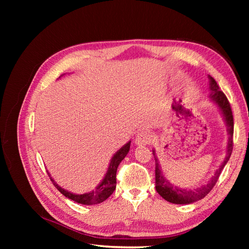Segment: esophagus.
<instances>
[{
  "instance_id": "esophagus-1",
  "label": "esophagus",
  "mask_w": 249,
  "mask_h": 249,
  "mask_svg": "<svg viewBox=\"0 0 249 249\" xmlns=\"http://www.w3.org/2000/svg\"><path fill=\"white\" fill-rule=\"evenodd\" d=\"M152 141V135L149 130H142L140 133L136 136L135 138V144L136 145H145L149 144Z\"/></svg>"
}]
</instances>
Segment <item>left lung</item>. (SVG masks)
<instances>
[{"instance_id":"obj_1","label":"left lung","mask_w":249,"mask_h":249,"mask_svg":"<svg viewBox=\"0 0 249 249\" xmlns=\"http://www.w3.org/2000/svg\"><path fill=\"white\" fill-rule=\"evenodd\" d=\"M209 77L210 84V99L211 102L214 103L217 106L221 115H223V119L227 126V131H228V143H227L226 147V156L224 158L223 162L220 163V166L216 169L215 173L209 179V182L201 185L200 187L189 189V188H181L178 187L176 185L170 183L168 179L165 178L162 174L161 167L160 165V161H158V158L155 154V150H153V155L155 158V188L156 192L160 194L161 197L165 199L168 202H171L174 204H190L194 203L196 201L203 199L206 195H208L211 190L213 189L214 185L217 182V179L220 176L221 171H223L224 167L226 163L228 162L229 158L231 156L232 149H233V115H232V111L230 104L227 99L226 95L220 91L218 84L216 83L214 78L211 76Z\"/></svg>"}]
</instances>
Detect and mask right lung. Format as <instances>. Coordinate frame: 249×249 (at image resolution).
<instances>
[{
    "mask_svg": "<svg viewBox=\"0 0 249 249\" xmlns=\"http://www.w3.org/2000/svg\"><path fill=\"white\" fill-rule=\"evenodd\" d=\"M130 142L131 141H128L127 143L122 146L119 151L115 152V154L112 156V158H111L108 170L106 172L102 182H100L93 190H91V192H88L84 194H75V193L68 192V190H66L65 188L61 187L59 184H56L54 179L52 178L51 174L48 171L47 172L49 174L51 182L53 183V185L57 188V190H59L61 194L64 195L66 198L75 201L77 203L84 204V205H94V204L102 203L106 199H108L114 192V189L116 187V170H118L120 162L124 160L126 155L128 154L129 149H130Z\"/></svg>",
    "mask_w": 249,
    "mask_h": 249,
    "instance_id": "right-lung-1",
    "label": "right lung"
}]
</instances>
